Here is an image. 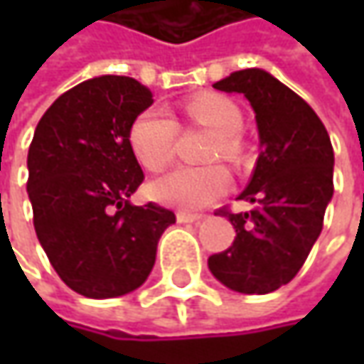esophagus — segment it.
<instances>
[{"label":"esophagus","mask_w":364,"mask_h":364,"mask_svg":"<svg viewBox=\"0 0 364 364\" xmlns=\"http://www.w3.org/2000/svg\"><path fill=\"white\" fill-rule=\"evenodd\" d=\"M176 218H178V223H198V220H203L204 215H192V213H184V210H180Z\"/></svg>","instance_id":"34e87169"}]
</instances>
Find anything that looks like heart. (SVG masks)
I'll return each mask as SVG.
<instances>
[{
  "label": "heart",
  "instance_id": "heart-1",
  "mask_svg": "<svg viewBox=\"0 0 364 364\" xmlns=\"http://www.w3.org/2000/svg\"><path fill=\"white\" fill-rule=\"evenodd\" d=\"M190 119L217 133L210 147V158L237 160L241 154V144L237 133L241 132L243 117L237 105L220 95H198L186 103ZM178 123L161 107H149L137 115L129 129V144L139 164L160 172L174 160ZM231 186V174L225 166L210 164L203 168H176L170 174L161 176L151 184V194L156 200L182 208L196 210L204 208L220 198Z\"/></svg>",
  "mask_w": 364,
  "mask_h": 364
}]
</instances>
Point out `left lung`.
<instances>
[{"label": "left lung", "instance_id": "8db88e82", "mask_svg": "<svg viewBox=\"0 0 364 364\" xmlns=\"http://www.w3.org/2000/svg\"><path fill=\"white\" fill-rule=\"evenodd\" d=\"M215 89L243 92L255 111L259 154L255 170L239 200L249 213L229 206L235 241L208 257L220 284L241 294H269L289 284L310 255L332 198L334 151L324 123L300 95L259 68L232 73Z\"/></svg>", "mask_w": 364, "mask_h": 364}]
</instances>
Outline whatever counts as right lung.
I'll list each match as a JSON object with an SVG mask.
<instances>
[{"label": "right lung", "mask_w": 364, "mask_h": 364, "mask_svg": "<svg viewBox=\"0 0 364 364\" xmlns=\"http://www.w3.org/2000/svg\"><path fill=\"white\" fill-rule=\"evenodd\" d=\"M154 103L135 78L85 80L42 115L28 149L34 229L52 267L85 298H117L141 286L161 232L176 215L129 203L144 182L129 129Z\"/></svg>", "instance_id": "obj_1"}]
</instances>
